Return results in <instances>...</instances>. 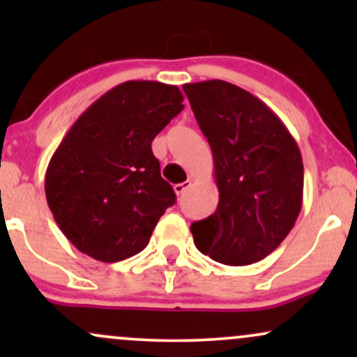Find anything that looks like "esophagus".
I'll return each mask as SVG.
<instances>
[{
  "mask_svg": "<svg viewBox=\"0 0 357 357\" xmlns=\"http://www.w3.org/2000/svg\"><path fill=\"white\" fill-rule=\"evenodd\" d=\"M191 186V181H186V183H179V184H174V192L178 196H181L184 191L188 190V188Z\"/></svg>",
  "mask_w": 357,
  "mask_h": 357,
  "instance_id": "esophagus-1",
  "label": "esophagus"
}]
</instances>
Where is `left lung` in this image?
I'll use <instances>...</instances> for the list:
<instances>
[{
    "instance_id": "8db88e82",
    "label": "left lung",
    "mask_w": 357,
    "mask_h": 357,
    "mask_svg": "<svg viewBox=\"0 0 357 357\" xmlns=\"http://www.w3.org/2000/svg\"><path fill=\"white\" fill-rule=\"evenodd\" d=\"M208 139L220 191L216 211L191 225L199 252L250 265L275 250L296 225L304 165L296 139L258 97L225 80L184 84Z\"/></svg>"
}]
</instances>
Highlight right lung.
Masks as SVG:
<instances>
[{"mask_svg":"<svg viewBox=\"0 0 357 357\" xmlns=\"http://www.w3.org/2000/svg\"><path fill=\"white\" fill-rule=\"evenodd\" d=\"M176 85L129 80L93 102L56 147L45 195L56 225L105 264L142 252L176 202L151 142L184 109Z\"/></svg>","mask_w":357,"mask_h":357,"instance_id":"obj_1","label":"right lung"}]
</instances>
